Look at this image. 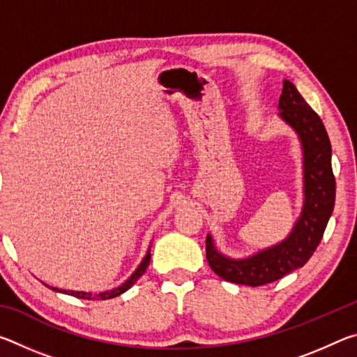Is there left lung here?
Returning a JSON list of instances; mask_svg holds the SVG:
<instances>
[{"instance_id": "left-lung-1", "label": "left lung", "mask_w": 357, "mask_h": 357, "mask_svg": "<svg viewBox=\"0 0 357 357\" xmlns=\"http://www.w3.org/2000/svg\"><path fill=\"white\" fill-rule=\"evenodd\" d=\"M280 116L298 132L304 149V208L283 243L245 259H231L215 250L206 236V258L214 273L238 285L259 287L275 282L309 261L321 243L334 211L335 176L331 164V142L321 118L312 110L291 82H283Z\"/></svg>"}]
</instances>
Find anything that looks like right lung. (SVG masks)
Here are the masks:
<instances>
[{
    "label": "right lung",
    "instance_id": "obj_1",
    "mask_svg": "<svg viewBox=\"0 0 357 357\" xmlns=\"http://www.w3.org/2000/svg\"><path fill=\"white\" fill-rule=\"evenodd\" d=\"M149 249H151V245H149ZM149 252H151V250H148L146 257L143 258V261L140 263V266H138L135 273L132 274V275L129 277V279L123 283V285L118 287V288H113V289H110V291L100 293V294H98V296H94V298H96V299H102V301H105V299L116 298V296L123 294L124 291H128V289H129L132 285H134V283H135L138 279H140V277L144 274V271H146L148 264H149V261H151V253H149ZM48 288H50V287H48ZM52 289H55V291H59V293H64V294L75 296V298H80V299H93L91 293H83V291H68V289H58V288H52Z\"/></svg>",
    "mask_w": 357,
    "mask_h": 357
}]
</instances>
